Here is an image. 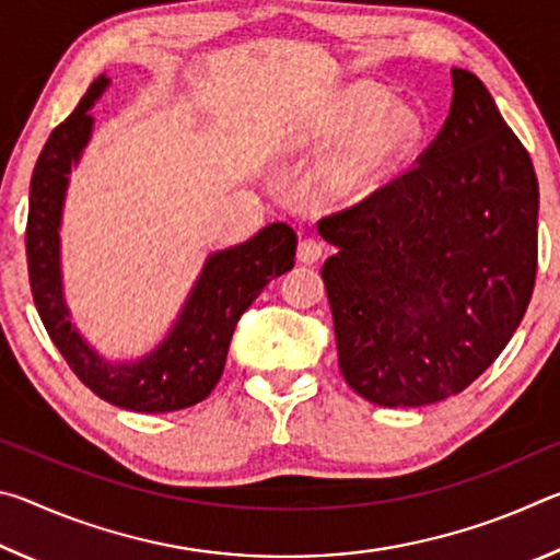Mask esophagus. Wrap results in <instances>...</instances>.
I'll use <instances>...</instances> for the list:
<instances>
[{"label": "esophagus", "instance_id": "1", "mask_svg": "<svg viewBox=\"0 0 560 560\" xmlns=\"http://www.w3.org/2000/svg\"><path fill=\"white\" fill-rule=\"evenodd\" d=\"M320 254H324V246H320L316 240H301L299 242V252L296 257L301 264H314L320 259Z\"/></svg>", "mask_w": 560, "mask_h": 560}]
</instances>
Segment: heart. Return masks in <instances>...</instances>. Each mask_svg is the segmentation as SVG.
Segmentation results:
<instances>
[{"mask_svg": "<svg viewBox=\"0 0 560 560\" xmlns=\"http://www.w3.org/2000/svg\"><path fill=\"white\" fill-rule=\"evenodd\" d=\"M343 138L346 143L318 167L316 185L328 202L353 207L373 197L412 153L422 138V122L412 108L387 106L381 89L353 86L308 132L306 145L328 148Z\"/></svg>", "mask_w": 560, "mask_h": 560, "instance_id": "1", "label": "heart"}]
</instances>
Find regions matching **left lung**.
<instances>
[{
  "label": "left lung",
  "mask_w": 560,
  "mask_h": 560,
  "mask_svg": "<svg viewBox=\"0 0 560 560\" xmlns=\"http://www.w3.org/2000/svg\"><path fill=\"white\" fill-rule=\"evenodd\" d=\"M452 106L417 167L318 222L338 365L383 407L469 387L524 318L536 281L538 183L477 75L452 69Z\"/></svg>",
  "instance_id": "8db88e82"
}]
</instances>
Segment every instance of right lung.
I'll list each match as a JSON object with an SVG mask.
<instances>
[{
    "instance_id": "right-lung-1",
    "label": "right lung",
    "mask_w": 560,
    "mask_h": 560,
    "mask_svg": "<svg viewBox=\"0 0 560 560\" xmlns=\"http://www.w3.org/2000/svg\"><path fill=\"white\" fill-rule=\"evenodd\" d=\"M110 86L106 73L46 140L36 160L26 222V261L36 311L71 371L103 400L132 412H173L202 402L220 383L226 350L246 308L271 279L293 269L296 232L273 222L249 242L212 252L165 338L140 358L108 360L71 324L61 273V220L71 170L93 136L91 108Z\"/></svg>"
}]
</instances>
